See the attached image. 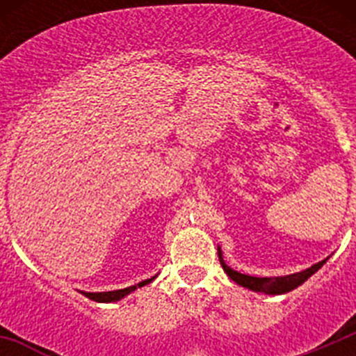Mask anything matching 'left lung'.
Here are the masks:
<instances>
[{
	"mask_svg": "<svg viewBox=\"0 0 356 356\" xmlns=\"http://www.w3.org/2000/svg\"><path fill=\"white\" fill-rule=\"evenodd\" d=\"M217 254H219V260H221V266L225 269L226 275L234 280L235 284H238L241 287H246L250 291L254 292H264V294H285V292L294 291L296 287H300L301 284H305L314 273H317L323 267V264H326V259L321 260L319 264H314L312 267H308L301 273H294V275L287 276H275V278H259V276H250L242 275V273L234 271L232 267H228L222 260L221 248H217Z\"/></svg>",
	"mask_w": 356,
	"mask_h": 356,
	"instance_id": "1",
	"label": "left lung"
}]
</instances>
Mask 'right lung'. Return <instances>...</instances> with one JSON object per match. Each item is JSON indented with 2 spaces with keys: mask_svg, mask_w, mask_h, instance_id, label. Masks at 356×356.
Masks as SVG:
<instances>
[{
  "mask_svg": "<svg viewBox=\"0 0 356 356\" xmlns=\"http://www.w3.org/2000/svg\"><path fill=\"white\" fill-rule=\"evenodd\" d=\"M156 276H153V278L149 280H144V282H140V284L137 285H131V287H127V289H119V291H108V292H81L83 296H87L89 300L92 301H97V303H112V301H119L122 300L124 296H128L130 292H134L135 289L139 287H144V285H147L149 282H153Z\"/></svg>",
  "mask_w": 356,
  "mask_h": 356,
  "instance_id": "right-lung-1",
  "label": "right lung"
}]
</instances>
